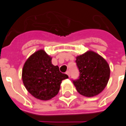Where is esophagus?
<instances>
[{
  "label": "esophagus",
  "mask_w": 126,
  "mask_h": 126,
  "mask_svg": "<svg viewBox=\"0 0 126 126\" xmlns=\"http://www.w3.org/2000/svg\"><path fill=\"white\" fill-rule=\"evenodd\" d=\"M65 74H66L67 75H68L69 77L70 76V72H69V71H67L66 73H65Z\"/></svg>",
  "instance_id": "obj_1"
}]
</instances>
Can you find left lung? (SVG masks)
<instances>
[{
	"mask_svg": "<svg viewBox=\"0 0 126 126\" xmlns=\"http://www.w3.org/2000/svg\"><path fill=\"white\" fill-rule=\"evenodd\" d=\"M76 62L79 76L73 82L78 93L87 97L100 93L110 78V70L107 62L96 52L90 50L77 56Z\"/></svg>",
	"mask_w": 126,
	"mask_h": 126,
	"instance_id": "1",
	"label": "left lung"
}]
</instances>
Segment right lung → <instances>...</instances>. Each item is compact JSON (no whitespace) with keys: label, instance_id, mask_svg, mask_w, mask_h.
<instances>
[{"label":"right lung","instance_id":"1","mask_svg":"<svg viewBox=\"0 0 126 126\" xmlns=\"http://www.w3.org/2000/svg\"><path fill=\"white\" fill-rule=\"evenodd\" d=\"M67 78L68 76L52 64V57L43 50L33 53L22 71V79L28 92L41 100H48L56 96L62 81Z\"/></svg>","mask_w":126,"mask_h":126}]
</instances>
